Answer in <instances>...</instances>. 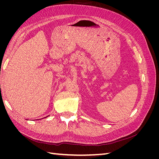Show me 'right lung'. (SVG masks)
Returning <instances> with one entry per match:
<instances>
[{
	"instance_id": "obj_1",
	"label": "right lung",
	"mask_w": 159,
	"mask_h": 159,
	"mask_svg": "<svg viewBox=\"0 0 159 159\" xmlns=\"http://www.w3.org/2000/svg\"><path fill=\"white\" fill-rule=\"evenodd\" d=\"M47 117H48V116H47ZM37 120H38V119H37Z\"/></svg>"
}]
</instances>
